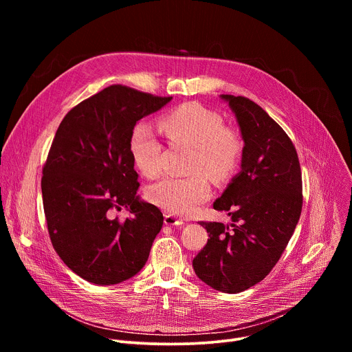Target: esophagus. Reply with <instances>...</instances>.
Returning <instances> with one entry per match:
<instances>
[{
  "label": "esophagus",
  "mask_w": 352,
  "mask_h": 352,
  "mask_svg": "<svg viewBox=\"0 0 352 352\" xmlns=\"http://www.w3.org/2000/svg\"><path fill=\"white\" fill-rule=\"evenodd\" d=\"M164 224L166 226H184L185 221L182 219H178V217L173 216V214H167L164 217Z\"/></svg>",
  "instance_id": "obj_1"
}]
</instances>
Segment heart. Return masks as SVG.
Wrapping results in <instances>:
<instances>
[{"label": "heart", "instance_id": "heart-1", "mask_svg": "<svg viewBox=\"0 0 352 352\" xmlns=\"http://www.w3.org/2000/svg\"><path fill=\"white\" fill-rule=\"evenodd\" d=\"M159 129L171 143L193 147L190 171L185 178L167 177L150 185L147 197L164 210L189 216L210 196L208 175L226 181L239 167L243 143L239 135L224 126L223 118L197 103H186L159 118ZM131 156L139 171L156 178L163 170V146L147 124H138L129 139Z\"/></svg>", "mask_w": 352, "mask_h": 352}]
</instances>
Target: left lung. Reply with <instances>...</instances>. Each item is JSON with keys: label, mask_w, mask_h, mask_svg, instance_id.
I'll return each instance as SVG.
<instances>
[{"label": "left lung", "mask_w": 352, "mask_h": 352, "mask_svg": "<svg viewBox=\"0 0 352 352\" xmlns=\"http://www.w3.org/2000/svg\"><path fill=\"white\" fill-rule=\"evenodd\" d=\"M243 139L241 171L213 208L231 224H202L210 236L192 261L212 288L238 294L262 281L276 266L302 210V177L296 150L284 129L256 103L221 94Z\"/></svg>", "instance_id": "8db88e82"}]
</instances>
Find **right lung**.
<instances>
[{
    "mask_svg": "<svg viewBox=\"0 0 352 352\" xmlns=\"http://www.w3.org/2000/svg\"><path fill=\"white\" fill-rule=\"evenodd\" d=\"M171 98L113 85L74 107L56 132L41 178L47 228L63 262L89 283L133 277L163 227L160 209L136 195L129 139ZM122 207L131 217L120 222L113 213Z\"/></svg>",
    "mask_w": 352,
    "mask_h": 352,
    "instance_id": "add662e5",
    "label": "right lung"
}]
</instances>
